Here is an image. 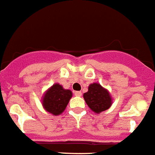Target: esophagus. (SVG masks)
<instances>
[{
    "mask_svg": "<svg viewBox=\"0 0 155 155\" xmlns=\"http://www.w3.org/2000/svg\"><path fill=\"white\" fill-rule=\"evenodd\" d=\"M74 94H75V96H78V97H80V96H81L82 93L81 92V91H75V92H74Z\"/></svg>",
    "mask_w": 155,
    "mask_h": 155,
    "instance_id": "obj_1",
    "label": "esophagus"
}]
</instances>
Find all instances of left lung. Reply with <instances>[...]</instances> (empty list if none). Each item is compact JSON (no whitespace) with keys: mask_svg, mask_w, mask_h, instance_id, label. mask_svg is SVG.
<instances>
[{"mask_svg":"<svg viewBox=\"0 0 155 155\" xmlns=\"http://www.w3.org/2000/svg\"><path fill=\"white\" fill-rule=\"evenodd\" d=\"M83 97L88 107L97 114L107 110L113 103L109 91L98 83L90 84L88 91L84 93Z\"/></svg>","mask_w":155,"mask_h":155,"instance_id":"1","label":"left lung"}]
</instances>
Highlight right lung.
I'll return each mask as SVG.
<instances>
[{"label": "right lung", "instance_id": "right-lung-1", "mask_svg": "<svg viewBox=\"0 0 155 155\" xmlns=\"http://www.w3.org/2000/svg\"><path fill=\"white\" fill-rule=\"evenodd\" d=\"M71 97V91L64 89L61 84H54L42 97V106L48 113L53 116H58L65 110Z\"/></svg>", "mask_w": 155, "mask_h": 155}]
</instances>
